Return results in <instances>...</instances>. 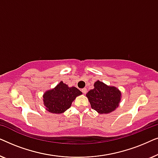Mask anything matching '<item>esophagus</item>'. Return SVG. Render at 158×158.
Listing matches in <instances>:
<instances>
[{"label":"esophagus","mask_w":158,"mask_h":158,"mask_svg":"<svg viewBox=\"0 0 158 158\" xmlns=\"http://www.w3.org/2000/svg\"><path fill=\"white\" fill-rule=\"evenodd\" d=\"M81 90H82V92H83L84 94H85L86 93H87V88H83V89H81Z\"/></svg>","instance_id":"esophagus-1"}]
</instances>
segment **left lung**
<instances>
[{
	"label": "left lung",
	"instance_id": "1",
	"mask_svg": "<svg viewBox=\"0 0 158 158\" xmlns=\"http://www.w3.org/2000/svg\"><path fill=\"white\" fill-rule=\"evenodd\" d=\"M93 109L99 114H109L118 107L121 92L113 86H108L101 81L94 83V89L86 94Z\"/></svg>",
	"mask_w": 158,
	"mask_h": 158
}]
</instances>
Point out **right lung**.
Instances as JSON below:
<instances>
[{
  "mask_svg": "<svg viewBox=\"0 0 158 158\" xmlns=\"http://www.w3.org/2000/svg\"><path fill=\"white\" fill-rule=\"evenodd\" d=\"M82 94L75 87H68L60 82L55 88L44 94V103L47 111L54 114H61L70 107L71 103L77 96Z\"/></svg>",
  "mask_w": 158,
  "mask_h": 158,
  "instance_id": "right-lung-1",
  "label": "right lung"
}]
</instances>
